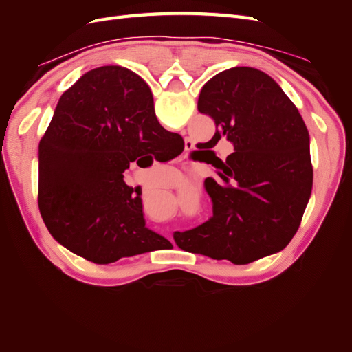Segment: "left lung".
<instances>
[{
    "mask_svg": "<svg viewBox=\"0 0 352 352\" xmlns=\"http://www.w3.org/2000/svg\"><path fill=\"white\" fill-rule=\"evenodd\" d=\"M198 111L216 124L208 148L226 140L233 153L226 162L214 155L220 179L206 180L212 216L175 232L177 247L233 264L283 250L313 188L310 138L295 104L269 74L232 67L202 87Z\"/></svg>",
    "mask_w": 352,
    "mask_h": 352,
    "instance_id": "left-lung-1",
    "label": "left lung"
}]
</instances>
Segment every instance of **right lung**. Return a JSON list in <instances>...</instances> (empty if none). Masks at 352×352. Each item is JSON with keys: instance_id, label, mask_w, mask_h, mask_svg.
<instances>
[{"instance_id": "add662e5", "label": "right lung", "mask_w": 352, "mask_h": 352, "mask_svg": "<svg viewBox=\"0 0 352 352\" xmlns=\"http://www.w3.org/2000/svg\"><path fill=\"white\" fill-rule=\"evenodd\" d=\"M182 136L158 123L148 85L129 69H94L61 95L39 142L41 216L61 245L109 264L168 242L145 226L123 173L141 155L172 160Z\"/></svg>"}]
</instances>
